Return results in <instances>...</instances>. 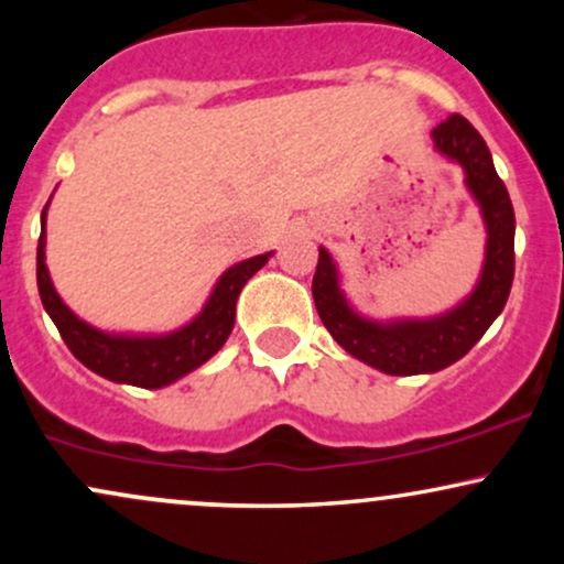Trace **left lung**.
I'll list each match as a JSON object with an SVG mask.
<instances>
[{"mask_svg":"<svg viewBox=\"0 0 564 564\" xmlns=\"http://www.w3.org/2000/svg\"><path fill=\"white\" fill-rule=\"evenodd\" d=\"M432 142L440 156L464 170V185L480 206L488 232L480 278L469 296L432 318L373 321L347 302L339 268L323 246L313 275L315 307L336 345L390 377L435 373L462 360L501 315L514 278V209L482 134L453 113L432 129Z\"/></svg>","mask_w":564,"mask_h":564,"instance_id":"obj_1","label":"left lung"}]
</instances>
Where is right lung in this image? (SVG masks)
Returning a JSON list of instances; mask_svg holds the SVG:
<instances>
[{
  "label": "right lung",
  "mask_w": 564,
  "mask_h": 564,
  "mask_svg": "<svg viewBox=\"0 0 564 564\" xmlns=\"http://www.w3.org/2000/svg\"><path fill=\"white\" fill-rule=\"evenodd\" d=\"M47 206L42 212V236H39L36 249L39 296H42L44 310L53 318L70 352L76 355V360H82L97 377L111 379L116 384L159 390V387L183 379L185 373L196 371L206 360L215 358L217 349L228 341L232 323H236L238 294H241L246 281L257 270H262L264 262L273 257V251H268V254L249 257V260L236 262L232 268L225 270L196 318L187 321L185 326L174 328L170 334L102 332V328H95L87 321H82L61 300V294L53 286L47 262H44L47 260L44 257V246H47V232H44Z\"/></svg>",
  "instance_id": "1"
}]
</instances>
